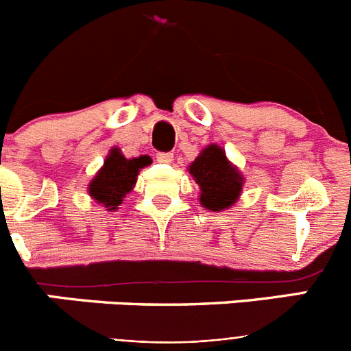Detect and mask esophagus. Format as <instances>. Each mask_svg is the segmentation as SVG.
<instances>
[{
	"label": "esophagus",
	"instance_id": "1",
	"mask_svg": "<svg viewBox=\"0 0 351 351\" xmlns=\"http://www.w3.org/2000/svg\"><path fill=\"white\" fill-rule=\"evenodd\" d=\"M156 158H158V161H160V163H172V161H173V154L172 153H158Z\"/></svg>",
	"mask_w": 351,
	"mask_h": 351
}]
</instances>
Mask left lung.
Returning <instances> with one entry per match:
<instances>
[{"label":"left lung","instance_id":"8db88e82","mask_svg":"<svg viewBox=\"0 0 351 351\" xmlns=\"http://www.w3.org/2000/svg\"><path fill=\"white\" fill-rule=\"evenodd\" d=\"M188 170L200 186V204L206 209L213 213L230 209L241 197L244 184L243 173L228 161L219 145H207Z\"/></svg>","mask_w":351,"mask_h":351}]
</instances>
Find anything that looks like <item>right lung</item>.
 <instances>
[{"instance_id": "1", "label": "right lung", "mask_w": 351, "mask_h": 351, "mask_svg": "<svg viewBox=\"0 0 351 351\" xmlns=\"http://www.w3.org/2000/svg\"><path fill=\"white\" fill-rule=\"evenodd\" d=\"M151 161L153 160L147 154L128 160L119 149L112 147L105 158L104 167L89 182V195L96 204L107 207V210H116L117 206L123 204L125 195L133 190L141 169L147 167Z\"/></svg>"}]
</instances>
